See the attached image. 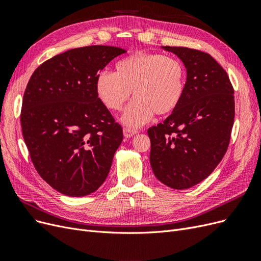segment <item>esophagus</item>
I'll use <instances>...</instances> for the list:
<instances>
[{"label":"esophagus","instance_id":"34e87169","mask_svg":"<svg viewBox=\"0 0 261 261\" xmlns=\"http://www.w3.org/2000/svg\"><path fill=\"white\" fill-rule=\"evenodd\" d=\"M123 134H124V137L126 138H130L133 136H135L137 134V130L135 129H130V128H124L123 129Z\"/></svg>","mask_w":261,"mask_h":261}]
</instances>
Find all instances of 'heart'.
I'll list each match as a JSON object with an SVG mask.
<instances>
[{"label":"heart","mask_w":261,"mask_h":261,"mask_svg":"<svg viewBox=\"0 0 261 261\" xmlns=\"http://www.w3.org/2000/svg\"><path fill=\"white\" fill-rule=\"evenodd\" d=\"M134 90V99L121 116L128 128H138L154 113L167 115L178 107L185 90L181 63L158 53L139 52L118 61L115 73L102 70L96 78L98 98L110 111H120Z\"/></svg>","instance_id":"obj_1"}]
</instances>
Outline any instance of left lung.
Returning <instances> with one entry per match:
<instances>
[{
	"label": "left lung",
	"mask_w": 261,
	"mask_h": 261,
	"mask_svg": "<svg viewBox=\"0 0 261 261\" xmlns=\"http://www.w3.org/2000/svg\"><path fill=\"white\" fill-rule=\"evenodd\" d=\"M186 68L183 98L163 123L148 129L154 176L174 189L207 178L224 156L234 123V90L210 54L184 46H161Z\"/></svg>",
	"instance_id": "1"
}]
</instances>
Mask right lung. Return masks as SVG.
Here are the masks:
<instances>
[{
    "label": "right lung",
    "mask_w": 261,
    "mask_h": 261,
    "mask_svg": "<svg viewBox=\"0 0 261 261\" xmlns=\"http://www.w3.org/2000/svg\"><path fill=\"white\" fill-rule=\"evenodd\" d=\"M125 52L111 45L68 50L45 61L28 82L22 137L39 175L63 195H89L109 175L123 132L98 98L96 78Z\"/></svg>",
    "instance_id": "right-lung-1"
}]
</instances>
